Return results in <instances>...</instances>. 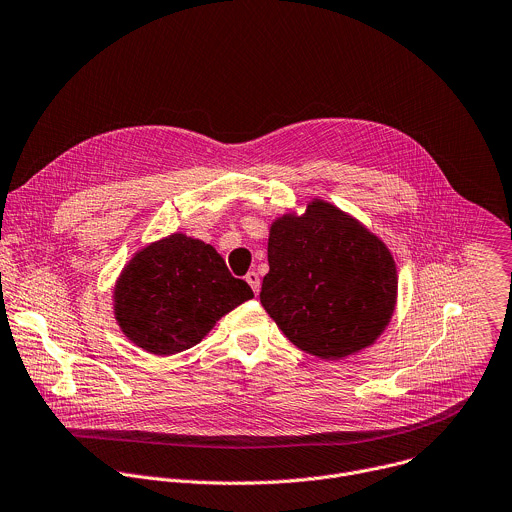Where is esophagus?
<instances>
[{
	"instance_id": "1",
	"label": "esophagus",
	"mask_w": 512,
	"mask_h": 512,
	"mask_svg": "<svg viewBox=\"0 0 512 512\" xmlns=\"http://www.w3.org/2000/svg\"><path fill=\"white\" fill-rule=\"evenodd\" d=\"M245 281L251 285L253 293L257 295V293H259V287H261V279H259V275H257L255 271H249V273L245 275Z\"/></svg>"
}]
</instances>
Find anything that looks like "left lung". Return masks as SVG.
Returning <instances> with one entry per match:
<instances>
[{"label":"left lung","instance_id":"left-lung-1","mask_svg":"<svg viewBox=\"0 0 512 512\" xmlns=\"http://www.w3.org/2000/svg\"><path fill=\"white\" fill-rule=\"evenodd\" d=\"M261 303L293 346L342 360L372 346L392 319L398 273L390 249L358 219L311 201L269 229Z\"/></svg>","mask_w":512,"mask_h":512}]
</instances>
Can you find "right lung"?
Listing matches in <instances>:
<instances>
[{
  "instance_id": "right-lung-1",
  "label": "right lung",
  "mask_w": 512,
  "mask_h": 512,
  "mask_svg": "<svg viewBox=\"0 0 512 512\" xmlns=\"http://www.w3.org/2000/svg\"><path fill=\"white\" fill-rule=\"evenodd\" d=\"M215 247L173 233L140 249L114 287V315L132 344L154 356L197 346L215 323L251 299Z\"/></svg>"
}]
</instances>
